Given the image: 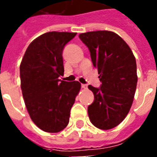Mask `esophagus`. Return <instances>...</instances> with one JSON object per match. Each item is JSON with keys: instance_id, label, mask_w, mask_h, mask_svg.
I'll list each match as a JSON object with an SVG mask.
<instances>
[{"instance_id": "34e87169", "label": "esophagus", "mask_w": 157, "mask_h": 157, "mask_svg": "<svg viewBox=\"0 0 157 157\" xmlns=\"http://www.w3.org/2000/svg\"><path fill=\"white\" fill-rule=\"evenodd\" d=\"M82 87L83 89H86L87 88V85L86 84H82Z\"/></svg>"}]
</instances>
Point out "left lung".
Returning a JSON list of instances; mask_svg holds the SVG:
<instances>
[{
    "label": "left lung",
    "mask_w": 157,
    "mask_h": 157,
    "mask_svg": "<svg viewBox=\"0 0 157 157\" xmlns=\"http://www.w3.org/2000/svg\"><path fill=\"white\" fill-rule=\"evenodd\" d=\"M98 69L100 87L89 85L94 101L87 108L92 124L101 129L116 127L127 116L137 85L136 61L124 40L115 33L95 31L81 33Z\"/></svg>",
    "instance_id": "left-lung-1"
}]
</instances>
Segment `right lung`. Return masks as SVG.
Here are the masks:
<instances>
[{
    "label": "right lung",
    "instance_id": "1",
    "mask_svg": "<svg viewBox=\"0 0 157 157\" xmlns=\"http://www.w3.org/2000/svg\"><path fill=\"white\" fill-rule=\"evenodd\" d=\"M75 33L48 32L29 44L20 65L22 96L30 118L42 130L57 133L67 126L81 89L77 81H60L62 53Z\"/></svg>",
    "mask_w": 157,
    "mask_h": 157
}]
</instances>
